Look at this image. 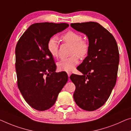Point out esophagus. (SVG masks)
Segmentation results:
<instances>
[{"label":"esophagus","mask_w":131,"mask_h":131,"mask_svg":"<svg viewBox=\"0 0 131 131\" xmlns=\"http://www.w3.org/2000/svg\"><path fill=\"white\" fill-rule=\"evenodd\" d=\"M67 74H68V77H70V76L71 75V73L70 72H67Z\"/></svg>","instance_id":"esophagus-1"}]
</instances>
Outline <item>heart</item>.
Masks as SVG:
<instances>
[{
    "label": "heart",
    "instance_id": "b5f03b06",
    "mask_svg": "<svg viewBox=\"0 0 131 131\" xmlns=\"http://www.w3.org/2000/svg\"><path fill=\"white\" fill-rule=\"evenodd\" d=\"M62 39L72 46L71 50V57L63 59L57 63V67L60 71H70L74 69L78 63L77 56L80 58H84L89 51V45L82 40V36L74 31H68L62 36ZM47 50L50 55L54 58L59 56V39L56 36L50 38L47 43Z\"/></svg>",
    "mask_w": 131,
    "mask_h": 131
}]
</instances>
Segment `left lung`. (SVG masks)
Here are the masks:
<instances>
[{
  "mask_svg": "<svg viewBox=\"0 0 131 131\" xmlns=\"http://www.w3.org/2000/svg\"><path fill=\"white\" fill-rule=\"evenodd\" d=\"M74 29L85 34L89 51L77 70L82 74H72L75 84L74 99L82 110L92 111L105 103L115 85L119 61L117 43L114 36L96 22L71 23Z\"/></svg>",
  "mask_w": 131,
  "mask_h": 131,
  "instance_id": "obj_1",
  "label": "left lung"
}]
</instances>
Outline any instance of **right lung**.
Here are the masks:
<instances>
[{
  "label": "right lung",
  "instance_id": "obj_1",
  "mask_svg": "<svg viewBox=\"0 0 131 131\" xmlns=\"http://www.w3.org/2000/svg\"><path fill=\"white\" fill-rule=\"evenodd\" d=\"M69 26L67 23H38L21 36L15 49L17 85L24 99L36 110L53 106L68 81L66 72H56L53 57L47 50L52 36Z\"/></svg>",
  "mask_w": 131,
  "mask_h": 131
}]
</instances>
